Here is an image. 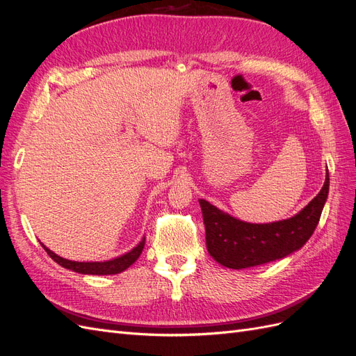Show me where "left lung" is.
<instances>
[{"mask_svg":"<svg viewBox=\"0 0 356 356\" xmlns=\"http://www.w3.org/2000/svg\"><path fill=\"white\" fill-rule=\"evenodd\" d=\"M330 178L306 207L288 220L251 224L215 208L209 202L199 199L207 248L211 257L229 268H248L270 263L300 250L319 222L322 209L328 197Z\"/></svg>","mask_w":356,"mask_h":356,"instance_id":"1","label":"left lung"}]
</instances>
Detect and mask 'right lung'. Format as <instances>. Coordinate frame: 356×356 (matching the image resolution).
<instances>
[{
	"instance_id": "obj_1",
	"label": "right lung",
	"mask_w": 356,
	"mask_h": 356,
	"mask_svg": "<svg viewBox=\"0 0 356 356\" xmlns=\"http://www.w3.org/2000/svg\"><path fill=\"white\" fill-rule=\"evenodd\" d=\"M144 245H145V238H143V241L127 254L113 258V260H108V261H90V263L71 261V260H67V258L56 255L55 252H51L44 245H42V248H44L46 252L50 255L51 260H55L62 267L70 268V270L83 273V275H117V273L124 272L129 266H132L138 260V257L141 255L144 250Z\"/></svg>"
}]
</instances>
